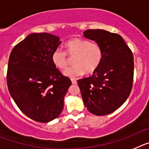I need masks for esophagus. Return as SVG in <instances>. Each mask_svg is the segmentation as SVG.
<instances>
[{"instance_id": "obj_1", "label": "esophagus", "mask_w": 149, "mask_h": 149, "mask_svg": "<svg viewBox=\"0 0 149 149\" xmlns=\"http://www.w3.org/2000/svg\"><path fill=\"white\" fill-rule=\"evenodd\" d=\"M71 82H72V84H76L77 82H76V80L75 79H71Z\"/></svg>"}]
</instances>
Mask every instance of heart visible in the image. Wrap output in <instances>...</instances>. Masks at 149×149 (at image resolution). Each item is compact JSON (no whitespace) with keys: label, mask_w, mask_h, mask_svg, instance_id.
Listing matches in <instances>:
<instances>
[{"label":"heart","mask_w":149,"mask_h":149,"mask_svg":"<svg viewBox=\"0 0 149 149\" xmlns=\"http://www.w3.org/2000/svg\"><path fill=\"white\" fill-rule=\"evenodd\" d=\"M66 52L61 49L55 50L52 55L53 64L59 70H65L69 64L70 57H74V65L64 71V76L75 78L82 76L86 72L92 73L97 69L103 60L101 46L97 42H91L85 39L73 38L65 44Z\"/></svg>","instance_id":"heart-1"}]
</instances>
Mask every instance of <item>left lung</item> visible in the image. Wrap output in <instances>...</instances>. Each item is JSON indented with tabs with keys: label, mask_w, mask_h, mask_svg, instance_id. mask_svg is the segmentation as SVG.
<instances>
[{
	"label": "left lung",
	"mask_w": 149,
	"mask_h": 149,
	"mask_svg": "<svg viewBox=\"0 0 149 149\" xmlns=\"http://www.w3.org/2000/svg\"><path fill=\"white\" fill-rule=\"evenodd\" d=\"M85 38L101 46V64L93 75L77 81L84 105L96 116L108 115L127 100L132 89L134 62L131 50L117 33L86 30Z\"/></svg>",
	"instance_id": "left-lung-1"
}]
</instances>
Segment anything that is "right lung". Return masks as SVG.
I'll use <instances>...</instances> for the list:
<instances>
[{
    "label": "right lung",
    "mask_w": 149,
    "mask_h": 149,
    "mask_svg": "<svg viewBox=\"0 0 149 149\" xmlns=\"http://www.w3.org/2000/svg\"><path fill=\"white\" fill-rule=\"evenodd\" d=\"M60 38L48 33H33L10 53L6 81L10 95L23 113L38 122H49L64 109L71 85L52 60Z\"/></svg>",
    "instance_id": "right-lung-1"
}]
</instances>
